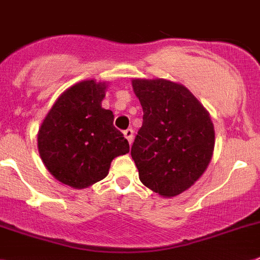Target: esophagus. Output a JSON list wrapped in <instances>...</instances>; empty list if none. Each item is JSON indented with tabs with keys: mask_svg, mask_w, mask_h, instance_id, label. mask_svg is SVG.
Wrapping results in <instances>:
<instances>
[{
	"mask_svg": "<svg viewBox=\"0 0 260 260\" xmlns=\"http://www.w3.org/2000/svg\"><path fill=\"white\" fill-rule=\"evenodd\" d=\"M124 136H125V139L128 140V143L132 144V141H133V129L132 128H128V129L124 131Z\"/></svg>",
	"mask_w": 260,
	"mask_h": 260,
	"instance_id": "obj_1",
	"label": "esophagus"
}]
</instances>
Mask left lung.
Instances as JSON below:
<instances>
[{
  "instance_id": "8db88e82",
  "label": "left lung",
  "mask_w": 260,
  "mask_h": 260,
  "mask_svg": "<svg viewBox=\"0 0 260 260\" xmlns=\"http://www.w3.org/2000/svg\"><path fill=\"white\" fill-rule=\"evenodd\" d=\"M132 86L144 111L131 149L140 180L166 198L179 195L211 162V116L183 85L157 78L133 80Z\"/></svg>"
}]
</instances>
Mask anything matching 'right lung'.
<instances>
[{
	"label": "right lung",
	"instance_id": "obj_1",
	"mask_svg": "<svg viewBox=\"0 0 260 260\" xmlns=\"http://www.w3.org/2000/svg\"><path fill=\"white\" fill-rule=\"evenodd\" d=\"M105 90V83L92 80L76 83L56 101L39 129L46 168L74 188L102 180L112 159L129 152L128 140L114 127L112 111L102 108Z\"/></svg>",
	"mask_w": 260,
	"mask_h": 260
}]
</instances>
